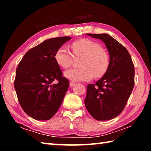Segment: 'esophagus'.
<instances>
[{
	"label": "esophagus",
	"instance_id": "34e87169",
	"mask_svg": "<svg viewBox=\"0 0 151 151\" xmlns=\"http://www.w3.org/2000/svg\"><path fill=\"white\" fill-rule=\"evenodd\" d=\"M75 83H74V82H70V87H72V86H75Z\"/></svg>",
	"mask_w": 151,
	"mask_h": 151
}]
</instances>
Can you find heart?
Wrapping results in <instances>:
<instances>
[{"instance_id": "heart-1", "label": "heart", "mask_w": 151, "mask_h": 151, "mask_svg": "<svg viewBox=\"0 0 151 151\" xmlns=\"http://www.w3.org/2000/svg\"><path fill=\"white\" fill-rule=\"evenodd\" d=\"M72 50L76 58H82L79 63L81 67L71 68L65 73L66 78L70 81H88L95 76L101 77L104 75L109 65V56L99 43L87 39L75 40L72 44ZM65 46L56 51V62L63 68L72 65L75 57Z\"/></svg>"}]
</instances>
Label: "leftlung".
<instances>
[{
  "label": "left lung",
  "mask_w": 151,
  "mask_h": 151,
  "mask_svg": "<svg viewBox=\"0 0 151 151\" xmlns=\"http://www.w3.org/2000/svg\"><path fill=\"white\" fill-rule=\"evenodd\" d=\"M103 40L108 49V69L95 84L87 86L85 104L97 121L115 118L126 106L134 85V68L124 46L107 34H86Z\"/></svg>",
  "instance_id": "1"
}]
</instances>
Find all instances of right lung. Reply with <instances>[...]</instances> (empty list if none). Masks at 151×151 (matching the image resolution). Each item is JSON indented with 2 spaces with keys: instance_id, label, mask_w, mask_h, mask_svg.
I'll use <instances>...</instances> for the list:
<instances>
[{
  "instance_id": "right-lung-1",
  "label": "right lung",
  "mask_w": 151,
  "mask_h": 151,
  "mask_svg": "<svg viewBox=\"0 0 151 151\" xmlns=\"http://www.w3.org/2000/svg\"><path fill=\"white\" fill-rule=\"evenodd\" d=\"M70 39L62 37L46 40L28 51L18 65L14 88L22 109L32 119L49 120L62 104L69 82L63 76L55 55ZM55 80L57 83H53Z\"/></svg>"
}]
</instances>
